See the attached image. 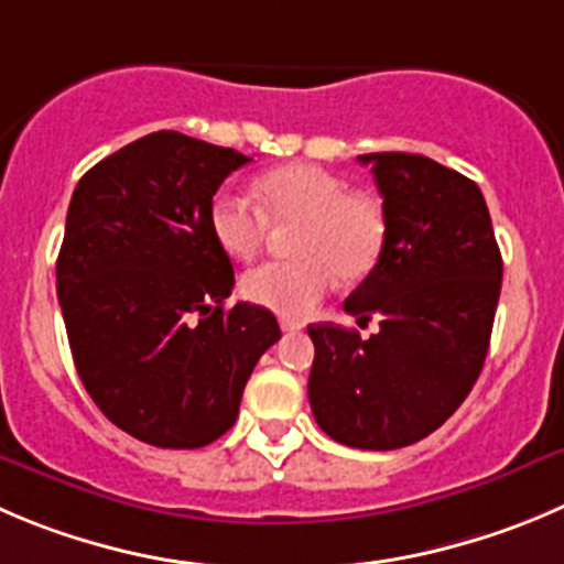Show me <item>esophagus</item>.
I'll return each mask as SVG.
<instances>
[{
  "instance_id": "obj_1",
  "label": "esophagus",
  "mask_w": 564,
  "mask_h": 564,
  "mask_svg": "<svg viewBox=\"0 0 564 564\" xmlns=\"http://www.w3.org/2000/svg\"><path fill=\"white\" fill-rule=\"evenodd\" d=\"M279 326H282V332H288V335H293V332H302V321H293V318H282L279 321Z\"/></svg>"
}]
</instances>
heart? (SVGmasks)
Returning a JSON list of instances; mask_svg holds the SVG:
<instances>
[{"label": "heart", "mask_w": 564, "mask_h": 564, "mask_svg": "<svg viewBox=\"0 0 564 564\" xmlns=\"http://www.w3.org/2000/svg\"><path fill=\"white\" fill-rule=\"evenodd\" d=\"M260 207L235 191H218L207 207L213 240L232 260H251L272 224H299L296 260L262 262L243 276V296L285 318H304L343 282L377 268L388 243V216L377 196L348 191L346 180L313 163L265 171L254 182Z\"/></svg>", "instance_id": "obj_1"}]
</instances>
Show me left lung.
<instances>
[{"label": "left lung", "instance_id": "8db88e82", "mask_svg": "<svg viewBox=\"0 0 564 564\" xmlns=\"http://www.w3.org/2000/svg\"><path fill=\"white\" fill-rule=\"evenodd\" d=\"M388 216L377 268L315 343L310 406L332 440L366 452L404 448L457 412L479 379L501 293V251L479 185L423 154H359Z\"/></svg>", "mask_w": 564, "mask_h": 564}]
</instances>
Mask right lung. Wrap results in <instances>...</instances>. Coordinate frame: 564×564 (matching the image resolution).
<instances>
[{
  "instance_id": "right-lung-1",
  "label": "right lung",
  "mask_w": 564,
  "mask_h": 564,
  "mask_svg": "<svg viewBox=\"0 0 564 564\" xmlns=\"http://www.w3.org/2000/svg\"><path fill=\"white\" fill-rule=\"evenodd\" d=\"M251 158L160 130L77 182L57 254V299L85 390L135 440L202 448L232 429L257 359L282 337L232 296L207 227L221 182Z\"/></svg>"
}]
</instances>
